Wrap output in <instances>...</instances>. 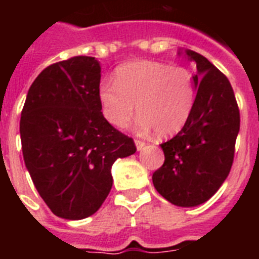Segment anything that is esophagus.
<instances>
[{
	"label": "esophagus",
	"mask_w": 259,
	"mask_h": 259,
	"mask_svg": "<svg viewBox=\"0 0 259 259\" xmlns=\"http://www.w3.org/2000/svg\"><path fill=\"white\" fill-rule=\"evenodd\" d=\"M135 144H136V148H137V150H143L144 148H145V141H143V140H139V139H137V140H135Z\"/></svg>",
	"instance_id": "esophagus-1"
}]
</instances>
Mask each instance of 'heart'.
<instances>
[{"mask_svg":"<svg viewBox=\"0 0 259 259\" xmlns=\"http://www.w3.org/2000/svg\"><path fill=\"white\" fill-rule=\"evenodd\" d=\"M196 93L188 68L140 61L119 68L115 80L102 81L98 98L105 119L114 127L123 128L131 122L137 104L140 131L155 128L159 136H172L188 123Z\"/></svg>","mask_w":259,"mask_h":259,"instance_id":"obj_1","label":"heart"}]
</instances>
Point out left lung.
<instances>
[{
    "label": "left lung",
    "instance_id": "8db88e82",
    "mask_svg": "<svg viewBox=\"0 0 259 259\" xmlns=\"http://www.w3.org/2000/svg\"><path fill=\"white\" fill-rule=\"evenodd\" d=\"M196 102L188 123L171 140L161 144L164 162L154 174L157 192L176 206L206 202L231 171L240 131V111L227 76L193 50Z\"/></svg>",
    "mask_w": 259,
    "mask_h": 259
}]
</instances>
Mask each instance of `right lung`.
Wrapping results in <instances>:
<instances>
[{
  "label": "right lung",
  "instance_id": "1",
  "mask_svg": "<svg viewBox=\"0 0 259 259\" xmlns=\"http://www.w3.org/2000/svg\"><path fill=\"white\" fill-rule=\"evenodd\" d=\"M101 67L77 56L48 66L29 87L20 116L24 163L53 214H95L113 187L111 166L136 152L107 122L98 98Z\"/></svg>",
  "mask_w": 259,
  "mask_h": 259
}]
</instances>
